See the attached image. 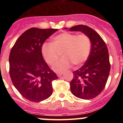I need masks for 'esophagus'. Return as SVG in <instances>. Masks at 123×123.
Instances as JSON below:
<instances>
[{"label":"esophagus","instance_id":"1","mask_svg":"<svg viewBox=\"0 0 123 123\" xmlns=\"http://www.w3.org/2000/svg\"><path fill=\"white\" fill-rule=\"evenodd\" d=\"M62 74H63V73H56V75H57V76H58V77H59L61 76V75H62Z\"/></svg>","mask_w":123,"mask_h":123}]
</instances>
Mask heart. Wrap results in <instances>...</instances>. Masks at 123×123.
Returning <instances> with one entry per match:
<instances>
[{"instance_id":"1","label":"heart","mask_w":123,"mask_h":123,"mask_svg":"<svg viewBox=\"0 0 123 123\" xmlns=\"http://www.w3.org/2000/svg\"><path fill=\"white\" fill-rule=\"evenodd\" d=\"M91 42L86 34L65 32L55 36L53 43L45 42L42 44V53L44 60L50 66L56 63L62 54L63 58L54 66L56 71H61L72 65L80 66L89 58Z\"/></svg>"}]
</instances>
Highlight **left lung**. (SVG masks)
<instances>
[{
    "label": "left lung",
    "mask_w": 123,
    "mask_h": 123,
    "mask_svg": "<svg viewBox=\"0 0 123 123\" xmlns=\"http://www.w3.org/2000/svg\"><path fill=\"white\" fill-rule=\"evenodd\" d=\"M69 30L80 31L91 41L89 58L80 68L73 72L71 91L79 98H95L104 90L110 74L111 65L107 46L99 34L88 26L78 25Z\"/></svg>",
    "instance_id": "8db88e82"
}]
</instances>
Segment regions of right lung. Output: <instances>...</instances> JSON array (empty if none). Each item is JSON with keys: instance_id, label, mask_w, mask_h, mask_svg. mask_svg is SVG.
<instances>
[{"instance_id": "add662e5", "label": "right lung", "mask_w": 123, "mask_h": 123, "mask_svg": "<svg viewBox=\"0 0 123 123\" xmlns=\"http://www.w3.org/2000/svg\"><path fill=\"white\" fill-rule=\"evenodd\" d=\"M58 29L31 28L17 39L9 54V74L13 85L26 99L44 100L53 92L52 82L58 79L44 60L42 46Z\"/></svg>"}]
</instances>
